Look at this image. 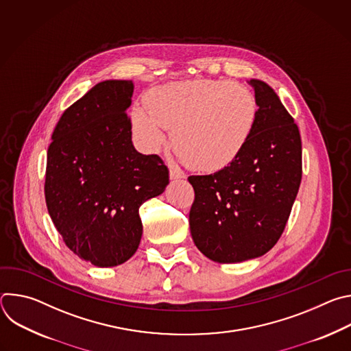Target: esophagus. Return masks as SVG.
Segmentation results:
<instances>
[{"label":"esophagus","mask_w":351,"mask_h":351,"mask_svg":"<svg viewBox=\"0 0 351 351\" xmlns=\"http://www.w3.org/2000/svg\"><path fill=\"white\" fill-rule=\"evenodd\" d=\"M169 178H171V180H179V179H183L184 176H183V173H180L179 171L171 169V171H169Z\"/></svg>","instance_id":"1"}]
</instances>
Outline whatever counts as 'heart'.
<instances>
[{
	"instance_id": "b5f03b06",
	"label": "heart",
	"mask_w": 351,
	"mask_h": 351,
	"mask_svg": "<svg viewBox=\"0 0 351 351\" xmlns=\"http://www.w3.org/2000/svg\"><path fill=\"white\" fill-rule=\"evenodd\" d=\"M258 117L256 94L228 80L199 79L153 88L147 106L130 112L133 133L148 153L167 144L169 129L176 158L194 169L228 167L247 144Z\"/></svg>"
}]
</instances>
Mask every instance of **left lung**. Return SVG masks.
Listing matches in <instances>:
<instances>
[{
	"label": "left lung",
	"mask_w": 351,
	"mask_h": 351,
	"mask_svg": "<svg viewBox=\"0 0 351 351\" xmlns=\"http://www.w3.org/2000/svg\"><path fill=\"white\" fill-rule=\"evenodd\" d=\"M258 103L256 128L241 153L211 175L189 176L194 244L219 264L268 253L289 219L302 182V138L291 115L265 82L248 80Z\"/></svg>",
	"instance_id": "left-lung-1"
}]
</instances>
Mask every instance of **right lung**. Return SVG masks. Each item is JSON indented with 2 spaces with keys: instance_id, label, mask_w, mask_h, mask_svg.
<instances>
[{
  "instance_id": "1",
  "label": "right lung",
  "mask_w": 351,
  "mask_h": 351,
  "mask_svg": "<svg viewBox=\"0 0 351 351\" xmlns=\"http://www.w3.org/2000/svg\"><path fill=\"white\" fill-rule=\"evenodd\" d=\"M132 80L91 87L58 121L47 152L45 203L65 244L95 267H117L138 248L140 206L164 193L162 160L138 153L126 110Z\"/></svg>"
}]
</instances>
